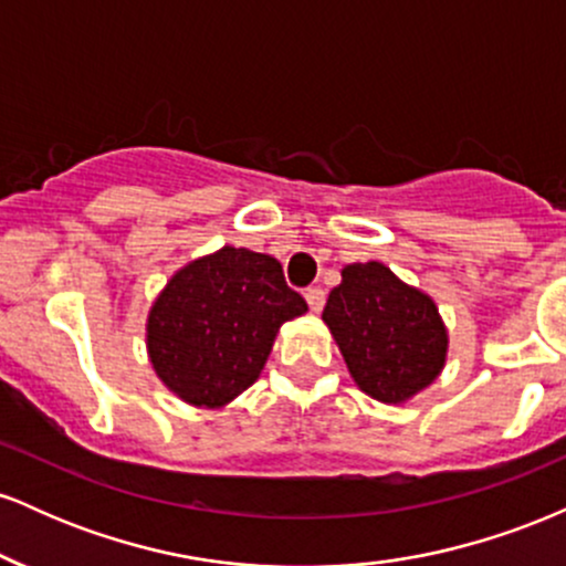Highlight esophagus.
<instances>
[{"label": "esophagus", "instance_id": "1", "mask_svg": "<svg viewBox=\"0 0 566 566\" xmlns=\"http://www.w3.org/2000/svg\"><path fill=\"white\" fill-rule=\"evenodd\" d=\"M305 301H308V308L314 311V314H319L324 308V301H327V295H324L322 287H308L305 290Z\"/></svg>", "mask_w": 566, "mask_h": 566}]
</instances>
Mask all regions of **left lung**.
<instances>
[{"instance_id":"left-lung-1","label":"left lung","mask_w":566,"mask_h":566,"mask_svg":"<svg viewBox=\"0 0 566 566\" xmlns=\"http://www.w3.org/2000/svg\"><path fill=\"white\" fill-rule=\"evenodd\" d=\"M322 319L350 378L382 405H407L447 365L450 335L439 305L378 261L340 271Z\"/></svg>"}]
</instances>
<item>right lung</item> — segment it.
Masks as SVG:
<instances>
[{
	"label": "right lung",
	"mask_w": 566,
	"mask_h": 566,
	"mask_svg": "<svg viewBox=\"0 0 566 566\" xmlns=\"http://www.w3.org/2000/svg\"><path fill=\"white\" fill-rule=\"evenodd\" d=\"M305 311L276 258L226 244L175 271L154 297L148 361L180 401L223 409L261 378L282 324Z\"/></svg>",
	"instance_id": "add662e5"
}]
</instances>
